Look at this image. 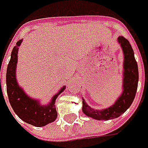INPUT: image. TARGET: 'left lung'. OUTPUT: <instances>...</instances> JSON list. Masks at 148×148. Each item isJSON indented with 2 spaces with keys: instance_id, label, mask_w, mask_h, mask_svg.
I'll return each instance as SVG.
<instances>
[{
  "instance_id": "8db88e82",
  "label": "left lung",
  "mask_w": 148,
  "mask_h": 148,
  "mask_svg": "<svg viewBox=\"0 0 148 148\" xmlns=\"http://www.w3.org/2000/svg\"><path fill=\"white\" fill-rule=\"evenodd\" d=\"M124 53V77L123 92L113 106L107 109L98 111L90 107L85 101H82V111L86 116L97 120L114 119L124 113L132 105L135 98L138 84V67L134 52L130 42L124 36L118 37Z\"/></svg>"
}]
</instances>
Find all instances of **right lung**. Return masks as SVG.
<instances>
[{"label":"right lung","mask_w":148,"mask_h":148,"mask_svg":"<svg viewBox=\"0 0 148 148\" xmlns=\"http://www.w3.org/2000/svg\"><path fill=\"white\" fill-rule=\"evenodd\" d=\"M21 40L16 42V46L11 51V60L6 70V92L9 101L15 113L19 117L35 127H43L50 122L55 121L57 112L55 108V101L60 93L65 90V87L61 89L60 92L55 95L52 101L47 106H41L37 101L31 99L22 91L16 80V66L17 62L18 47ZM1 86V79H0Z\"/></svg>","instance_id":"add662e5"}]
</instances>
